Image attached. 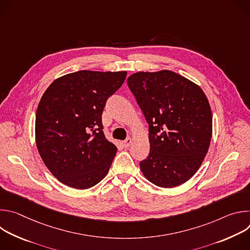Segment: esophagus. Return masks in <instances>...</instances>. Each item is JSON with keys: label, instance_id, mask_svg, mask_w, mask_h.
<instances>
[{"label": "esophagus", "instance_id": "esophagus-1", "mask_svg": "<svg viewBox=\"0 0 250 250\" xmlns=\"http://www.w3.org/2000/svg\"><path fill=\"white\" fill-rule=\"evenodd\" d=\"M131 142H132L131 138H130V137H128V138H126L125 140H124V141L122 142V145H123V146H124V147L127 148V147L131 145Z\"/></svg>", "mask_w": 250, "mask_h": 250}]
</instances>
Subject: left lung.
Masks as SVG:
<instances>
[{
    "label": "left lung",
    "instance_id": "1",
    "mask_svg": "<svg viewBox=\"0 0 250 250\" xmlns=\"http://www.w3.org/2000/svg\"><path fill=\"white\" fill-rule=\"evenodd\" d=\"M149 125L150 151L139 166L162 188L179 186L198 171L209 146L212 116L203 90L169 70L127 78Z\"/></svg>",
    "mask_w": 250,
    "mask_h": 250
}]
</instances>
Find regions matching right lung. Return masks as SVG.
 Returning a JSON list of instances; mask_svg holds the SVG:
<instances>
[{"mask_svg": "<svg viewBox=\"0 0 250 250\" xmlns=\"http://www.w3.org/2000/svg\"><path fill=\"white\" fill-rule=\"evenodd\" d=\"M125 77V71L82 70L54 80L44 92L35 117V141L61 183L84 190L109 172L118 148L104 134L102 114Z\"/></svg>", "mask_w": 250, "mask_h": 250, "instance_id": "add662e5", "label": "right lung"}]
</instances>
